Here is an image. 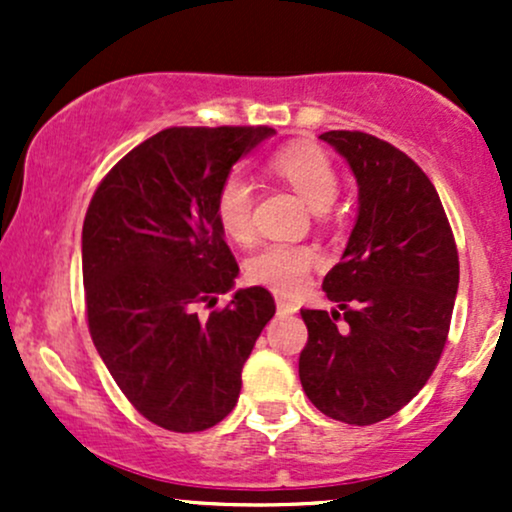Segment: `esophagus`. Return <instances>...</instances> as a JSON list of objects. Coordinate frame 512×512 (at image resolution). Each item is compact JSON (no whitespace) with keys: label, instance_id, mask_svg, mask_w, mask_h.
Instances as JSON below:
<instances>
[{"label":"esophagus","instance_id":"34e87169","mask_svg":"<svg viewBox=\"0 0 512 512\" xmlns=\"http://www.w3.org/2000/svg\"><path fill=\"white\" fill-rule=\"evenodd\" d=\"M296 310L298 308L291 301H286V298H276V313L279 315H293Z\"/></svg>","mask_w":512,"mask_h":512}]
</instances>
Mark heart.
Returning a JSON list of instances; mask_svg holds the SVG:
<instances>
[{
  "mask_svg": "<svg viewBox=\"0 0 512 512\" xmlns=\"http://www.w3.org/2000/svg\"><path fill=\"white\" fill-rule=\"evenodd\" d=\"M267 166L276 178L291 185L315 211L327 209L337 199L339 175L330 156L320 146L305 142L286 144L269 156ZM252 209H255V187L243 173L231 170L216 187L214 216L221 231L233 243L245 245L255 236ZM313 264L315 250L308 245L274 243L250 257L248 279L252 284L281 293V296H296L308 284Z\"/></svg>",
  "mask_w": 512,
  "mask_h": 512,
  "instance_id": "obj_1",
  "label": "heart"
}]
</instances>
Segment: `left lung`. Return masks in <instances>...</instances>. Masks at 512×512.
Returning a JSON list of instances; mask_svg holds the SVG:
<instances>
[{"label": "left lung", "instance_id": "8db88e82", "mask_svg": "<svg viewBox=\"0 0 512 512\" xmlns=\"http://www.w3.org/2000/svg\"><path fill=\"white\" fill-rule=\"evenodd\" d=\"M320 139L354 173L358 216L342 262L322 281L339 310H301L308 344L298 375L322 414L370 426L397 414L436 370L460 260L436 187L404 151L346 129Z\"/></svg>", "mask_w": 512, "mask_h": 512}]
</instances>
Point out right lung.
Instances as JSON below:
<instances>
[{
    "label": "right lung",
    "mask_w": 512,
    "mask_h": 512,
    "mask_svg": "<svg viewBox=\"0 0 512 512\" xmlns=\"http://www.w3.org/2000/svg\"><path fill=\"white\" fill-rule=\"evenodd\" d=\"M272 127H170L117 161L81 231L88 332L110 375L151 424L216 426L236 407L240 373L274 317L262 286L233 289L238 262L214 216L219 182Z\"/></svg>",
    "instance_id": "1"
}]
</instances>
